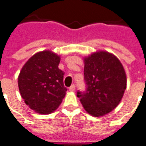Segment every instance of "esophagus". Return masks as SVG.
<instances>
[{
  "label": "esophagus",
  "instance_id": "esophagus-1",
  "mask_svg": "<svg viewBox=\"0 0 146 146\" xmlns=\"http://www.w3.org/2000/svg\"><path fill=\"white\" fill-rule=\"evenodd\" d=\"M69 91H70V92H74V91H75V86H74V84L72 85V86L69 87Z\"/></svg>",
  "mask_w": 146,
  "mask_h": 146
}]
</instances>
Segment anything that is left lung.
Returning <instances> with one entry per match:
<instances>
[{
	"label": "left lung",
	"mask_w": 146,
	"mask_h": 146,
	"mask_svg": "<svg viewBox=\"0 0 146 146\" xmlns=\"http://www.w3.org/2000/svg\"><path fill=\"white\" fill-rule=\"evenodd\" d=\"M86 92H78L88 113L98 117L113 110L121 102L127 86V78L120 60L104 50L84 57Z\"/></svg>",
	"instance_id": "1"
}]
</instances>
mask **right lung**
Listing matches in <instances>:
<instances>
[{
	"instance_id": "1",
	"label": "right lung",
	"mask_w": 146,
	"mask_h": 146,
	"mask_svg": "<svg viewBox=\"0 0 146 146\" xmlns=\"http://www.w3.org/2000/svg\"><path fill=\"white\" fill-rule=\"evenodd\" d=\"M60 56L51 50L33 55L21 68L18 78L19 92L25 104L39 114L55 111L67 91L64 73L58 68Z\"/></svg>"
}]
</instances>
